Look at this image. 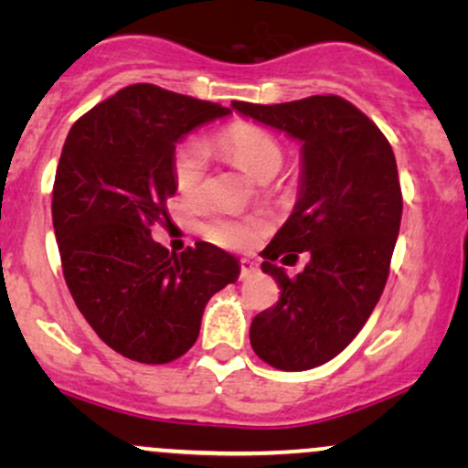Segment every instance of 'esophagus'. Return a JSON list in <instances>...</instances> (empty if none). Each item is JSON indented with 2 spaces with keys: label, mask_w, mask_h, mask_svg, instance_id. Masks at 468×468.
I'll return each mask as SVG.
<instances>
[{
  "label": "esophagus",
  "mask_w": 468,
  "mask_h": 468,
  "mask_svg": "<svg viewBox=\"0 0 468 468\" xmlns=\"http://www.w3.org/2000/svg\"><path fill=\"white\" fill-rule=\"evenodd\" d=\"M257 272V264L250 260H241V268H239V279H249Z\"/></svg>",
  "instance_id": "obj_1"
}]
</instances>
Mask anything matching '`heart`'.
Wrapping results in <instances>:
<instances>
[{
	"label": "heart",
	"instance_id": "heart-1",
	"mask_svg": "<svg viewBox=\"0 0 468 468\" xmlns=\"http://www.w3.org/2000/svg\"><path fill=\"white\" fill-rule=\"evenodd\" d=\"M219 147L244 166L257 180L266 182L282 169V143L252 122H233L219 133ZM208 174V152L200 141L182 143L174 154V182L176 189L186 197H197L204 193ZM202 233L213 244L224 249H249L261 233V224L252 218L216 216L202 227Z\"/></svg>",
	"mask_w": 468,
	"mask_h": 468
}]
</instances>
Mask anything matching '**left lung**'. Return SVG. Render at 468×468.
Masks as SVG:
<instances>
[{
	"label": "left lung",
	"instance_id": "left-lung-1",
	"mask_svg": "<svg viewBox=\"0 0 468 468\" xmlns=\"http://www.w3.org/2000/svg\"><path fill=\"white\" fill-rule=\"evenodd\" d=\"M233 110L302 143L299 200L261 252V271L282 297L252 319L250 346L283 372L319 367L350 346L388 283L402 216L394 152L358 107L335 94L279 105L233 101ZM303 250L311 261L297 278L271 264Z\"/></svg>",
	"mask_w": 468,
	"mask_h": 468
}]
</instances>
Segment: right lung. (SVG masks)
Returning <instances> with one entry per match:
<instances>
[{
  "label": "right lung",
  "mask_w": 468,
  "mask_h": 468,
  "mask_svg": "<svg viewBox=\"0 0 468 468\" xmlns=\"http://www.w3.org/2000/svg\"><path fill=\"white\" fill-rule=\"evenodd\" d=\"M229 107L136 83L69 130L52 189V224L74 303L112 350L176 361L200 335L208 299L239 277L233 255L197 241L169 252L152 239L176 196L174 154Z\"/></svg>",
  "instance_id": "add662e5"
}]
</instances>
